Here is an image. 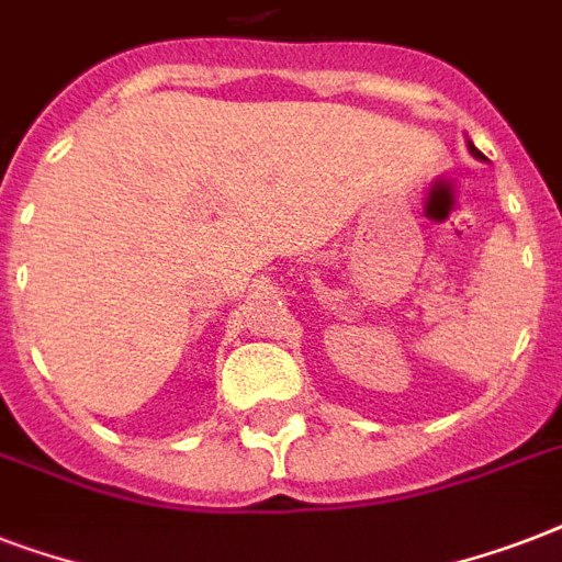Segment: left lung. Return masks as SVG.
Here are the masks:
<instances>
[{
	"label": "left lung",
	"mask_w": 562,
	"mask_h": 562,
	"mask_svg": "<svg viewBox=\"0 0 562 562\" xmlns=\"http://www.w3.org/2000/svg\"><path fill=\"white\" fill-rule=\"evenodd\" d=\"M470 151L475 154V157H481V151H479V148H475V145H472V143H470Z\"/></svg>",
	"instance_id": "8db88e82"
}]
</instances>
